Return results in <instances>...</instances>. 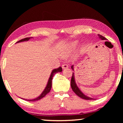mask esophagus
<instances>
[{"label": "esophagus", "instance_id": "1", "mask_svg": "<svg viewBox=\"0 0 123 123\" xmlns=\"http://www.w3.org/2000/svg\"><path fill=\"white\" fill-rule=\"evenodd\" d=\"M68 67H69V66H68V64L64 63V64H62V68H63V69H67V68H68Z\"/></svg>", "mask_w": 123, "mask_h": 123}]
</instances>
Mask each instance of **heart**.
<instances>
[{
    "mask_svg": "<svg viewBox=\"0 0 123 123\" xmlns=\"http://www.w3.org/2000/svg\"><path fill=\"white\" fill-rule=\"evenodd\" d=\"M75 45V43H73V44H72V45H73H73Z\"/></svg>",
    "mask_w": 123,
    "mask_h": 123,
    "instance_id": "1",
    "label": "heart"
}]
</instances>
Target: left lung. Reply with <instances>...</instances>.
<instances>
[{
	"instance_id": "8db88e82",
	"label": "left lung",
	"mask_w": 123,
	"mask_h": 123,
	"mask_svg": "<svg viewBox=\"0 0 123 123\" xmlns=\"http://www.w3.org/2000/svg\"><path fill=\"white\" fill-rule=\"evenodd\" d=\"M98 36L100 38H101L102 40H105V39H106V38L105 37H104V36H102V35L98 34ZM72 68L73 69V66H72ZM70 85H71V87L72 90L75 93V94L79 96V97L81 98L82 99H86V100H94L93 98H89L88 97L85 95L84 94H83L82 93V92L80 90L78 86H76V85L75 82V79H74V74L73 73L72 74V79H71V81H70Z\"/></svg>"
}]
</instances>
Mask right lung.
<instances>
[{
  "label": "right lung",
  "instance_id": "1",
  "mask_svg": "<svg viewBox=\"0 0 123 123\" xmlns=\"http://www.w3.org/2000/svg\"><path fill=\"white\" fill-rule=\"evenodd\" d=\"M32 37H26V38H25L23 39H22L19 40V41H18L16 43H18V42H23V41H28L29 39L30 38H31ZM62 71V69L61 68V67H60L58 68H56V69H54L53 71H52L51 75H50V78L49 79V80H48V84H47V86L45 87V89L44 90V91L42 93L39 95L38 97H37V98L35 99H32V100H27L28 101H37V100H40L41 99L43 98V97H44L45 95H46L51 90V86H52V79H53V78L54 75H55L56 73H57L58 72H61Z\"/></svg>",
  "mask_w": 123,
  "mask_h": 123
}]
</instances>
